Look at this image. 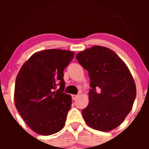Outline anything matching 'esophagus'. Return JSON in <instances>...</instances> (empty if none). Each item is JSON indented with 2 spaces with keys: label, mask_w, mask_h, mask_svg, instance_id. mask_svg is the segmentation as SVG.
<instances>
[{
  "label": "esophagus",
  "mask_w": 149,
  "mask_h": 149,
  "mask_svg": "<svg viewBox=\"0 0 149 149\" xmlns=\"http://www.w3.org/2000/svg\"><path fill=\"white\" fill-rule=\"evenodd\" d=\"M78 97H79V95H75V94H73V95H72V99H73V100H76V99L78 98Z\"/></svg>",
  "instance_id": "obj_1"
}]
</instances>
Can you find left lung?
I'll list each match as a JSON object with an SVG mask.
<instances>
[{
  "label": "left lung",
  "mask_w": 149,
  "mask_h": 149,
  "mask_svg": "<svg viewBox=\"0 0 149 149\" xmlns=\"http://www.w3.org/2000/svg\"><path fill=\"white\" fill-rule=\"evenodd\" d=\"M76 58L88 72L89 102L82 115L91 128L107 132L120 125L133 108L136 97L134 79L124 61L109 48L94 45ZM99 88L100 92L95 89Z\"/></svg>",
  "instance_id": "left-lung-1"
}]
</instances>
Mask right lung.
Segmentation results:
<instances>
[{
    "instance_id": "obj_1",
    "label": "right lung",
    "mask_w": 149,
    "mask_h": 149,
    "mask_svg": "<svg viewBox=\"0 0 149 149\" xmlns=\"http://www.w3.org/2000/svg\"><path fill=\"white\" fill-rule=\"evenodd\" d=\"M74 52L50 49L33 54L16 79L14 102L29 127L42 136L59 132L65 123L72 98L63 93V70ZM60 85L59 90H55Z\"/></svg>"
}]
</instances>
